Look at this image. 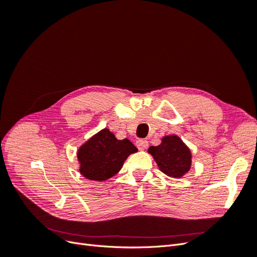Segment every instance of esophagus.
I'll use <instances>...</instances> for the list:
<instances>
[{"label":"esophagus","instance_id":"obj_1","mask_svg":"<svg viewBox=\"0 0 257 257\" xmlns=\"http://www.w3.org/2000/svg\"><path fill=\"white\" fill-rule=\"evenodd\" d=\"M136 146L139 150H145L148 147V142L145 141V139H138L136 142Z\"/></svg>","mask_w":257,"mask_h":257}]
</instances>
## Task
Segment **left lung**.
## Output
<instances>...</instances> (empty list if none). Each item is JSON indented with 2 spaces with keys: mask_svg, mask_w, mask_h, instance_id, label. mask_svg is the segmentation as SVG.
<instances>
[{
  "mask_svg": "<svg viewBox=\"0 0 257 257\" xmlns=\"http://www.w3.org/2000/svg\"><path fill=\"white\" fill-rule=\"evenodd\" d=\"M162 173L168 177L181 178L189 172L192 164V153L180 137L164 136L159 146L148 149Z\"/></svg>",
  "mask_w": 257,
  "mask_h": 257,
  "instance_id": "left-lung-1",
  "label": "left lung"
}]
</instances>
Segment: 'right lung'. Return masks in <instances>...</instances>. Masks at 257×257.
I'll use <instances>...</instances> for the list:
<instances>
[{
	"instance_id": "add662e5",
	"label": "right lung",
	"mask_w": 257,
	"mask_h": 257,
	"mask_svg": "<svg viewBox=\"0 0 257 257\" xmlns=\"http://www.w3.org/2000/svg\"><path fill=\"white\" fill-rule=\"evenodd\" d=\"M137 148L127 138L119 141L108 128L99 131L77 152L79 172L89 180L105 181L120 172L128 155Z\"/></svg>"
}]
</instances>
